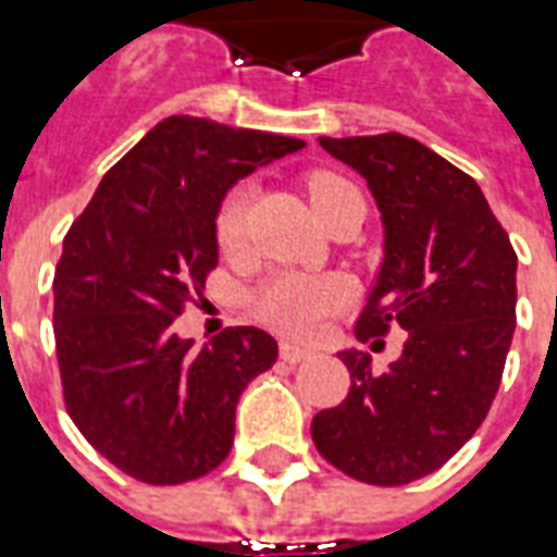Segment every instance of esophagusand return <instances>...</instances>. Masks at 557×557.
I'll list each match as a JSON object with an SVG mask.
<instances>
[{
    "mask_svg": "<svg viewBox=\"0 0 557 557\" xmlns=\"http://www.w3.org/2000/svg\"><path fill=\"white\" fill-rule=\"evenodd\" d=\"M310 355H313V351L304 349V346H295V343H289V339H283V343H280V358H283L286 363H301L307 361Z\"/></svg>",
    "mask_w": 557,
    "mask_h": 557,
    "instance_id": "esophagus-1",
    "label": "esophagus"
}]
</instances>
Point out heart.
<instances>
[{
	"label": "heart",
	"mask_w": 557,
	"mask_h": 557,
	"mask_svg": "<svg viewBox=\"0 0 557 557\" xmlns=\"http://www.w3.org/2000/svg\"><path fill=\"white\" fill-rule=\"evenodd\" d=\"M337 175L319 172L310 178V199L313 208L325 202L327 196L349 190ZM244 232H247V194L232 190L214 220V235L218 247L226 256H235L244 250ZM349 283L337 274H304V271H280L268 277L250 298L253 315L271 331L286 334V337L310 339L315 337L322 325L334 313H339L349 301Z\"/></svg>",
	"instance_id": "1"
}]
</instances>
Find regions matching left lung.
I'll use <instances>...</instances> for the list:
<instances>
[{"instance_id":"obj_1","label":"left lung","mask_w":557,"mask_h":557,"mask_svg":"<svg viewBox=\"0 0 557 557\" xmlns=\"http://www.w3.org/2000/svg\"><path fill=\"white\" fill-rule=\"evenodd\" d=\"M319 143L367 178L385 226V259L355 337L403 327L406 346L387 373H373L367 351H339L349 397L319 411L310 432L343 474L403 486L442 468L498 394L516 327L513 244L478 182L418 139Z\"/></svg>"}]
</instances>
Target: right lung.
<instances>
[{
    "label": "right lung",
    "mask_w": 557,
    "mask_h": 557,
    "mask_svg": "<svg viewBox=\"0 0 557 557\" xmlns=\"http://www.w3.org/2000/svg\"><path fill=\"white\" fill-rule=\"evenodd\" d=\"M298 148L304 139L170 115L103 175L67 230L53 277L65 409L134 480L172 486L218 468L242 391L277 361L259 327H226L196 349L172 322L218 265L226 190Z\"/></svg>",
    "instance_id": "1"
}]
</instances>
